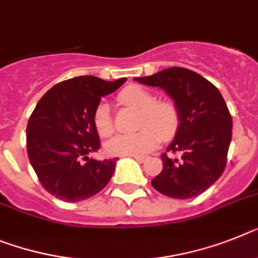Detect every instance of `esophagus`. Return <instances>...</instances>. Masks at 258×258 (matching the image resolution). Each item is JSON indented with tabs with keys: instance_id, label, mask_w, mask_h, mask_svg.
Here are the masks:
<instances>
[{
	"instance_id": "esophagus-1",
	"label": "esophagus",
	"mask_w": 258,
	"mask_h": 258,
	"mask_svg": "<svg viewBox=\"0 0 258 258\" xmlns=\"http://www.w3.org/2000/svg\"><path fill=\"white\" fill-rule=\"evenodd\" d=\"M133 157L136 160V161H139V162H143L144 160H146V157H144V156H133Z\"/></svg>"
}]
</instances>
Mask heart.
<instances>
[{
	"label": "heart",
	"mask_w": 258,
	"mask_h": 258,
	"mask_svg": "<svg viewBox=\"0 0 258 258\" xmlns=\"http://www.w3.org/2000/svg\"><path fill=\"white\" fill-rule=\"evenodd\" d=\"M119 101L124 105L142 110L136 134H120L106 143V151L114 156H140L152 151L160 138L172 139L178 127V114L174 106L168 102H156V97L146 89L128 86L119 93ZM93 122L101 136H109L114 131L111 112L107 103L97 106Z\"/></svg>",
	"instance_id": "obj_1"
}]
</instances>
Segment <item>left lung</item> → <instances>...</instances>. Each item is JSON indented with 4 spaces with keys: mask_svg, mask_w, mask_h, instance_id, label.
<instances>
[{
    "mask_svg": "<svg viewBox=\"0 0 258 258\" xmlns=\"http://www.w3.org/2000/svg\"><path fill=\"white\" fill-rule=\"evenodd\" d=\"M135 80L162 89L178 114L176 136L166 148L178 157L162 153V170L152 186L176 199L202 194L222 176L232 138V118L222 94L205 77L179 67Z\"/></svg>",
    "mask_w": 258,
    "mask_h": 258,
    "instance_id": "left-lung-1",
    "label": "left lung"
}]
</instances>
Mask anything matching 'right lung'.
Returning a JSON list of instances; mask_svg holds the SVG:
<instances>
[{
  "label": "right lung",
  "instance_id": "1",
  "mask_svg": "<svg viewBox=\"0 0 258 258\" xmlns=\"http://www.w3.org/2000/svg\"><path fill=\"white\" fill-rule=\"evenodd\" d=\"M125 80L80 76L56 84L39 99L26 130L27 155L49 194L79 202L109 183L118 159L89 157L101 147L93 115L101 97L115 92Z\"/></svg>",
  "mask_w": 258,
  "mask_h": 258
}]
</instances>
